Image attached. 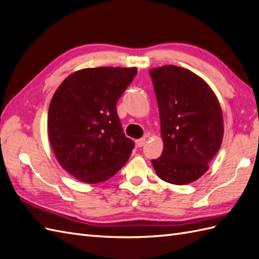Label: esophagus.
<instances>
[{"instance_id":"obj_1","label":"esophagus","mask_w":259,"mask_h":259,"mask_svg":"<svg viewBox=\"0 0 259 259\" xmlns=\"http://www.w3.org/2000/svg\"><path fill=\"white\" fill-rule=\"evenodd\" d=\"M145 142H146V138H141V140H137L136 141V145L138 147H143Z\"/></svg>"}]
</instances>
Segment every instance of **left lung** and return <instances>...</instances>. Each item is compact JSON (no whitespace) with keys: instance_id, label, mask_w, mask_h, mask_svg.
Masks as SVG:
<instances>
[{"instance_id":"left-lung-1","label":"left lung","mask_w":259,"mask_h":259,"mask_svg":"<svg viewBox=\"0 0 259 259\" xmlns=\"http://www.w3.org/2000/svg\"><path fill=\"white\" fill-rule=\"evenodd\" d=\"M160 116L163 149L151 160L158 177L172 185L198 180L223 140V114L215 93L199 75L174 65L150 69Z\"/></svg>"}]
</instances>
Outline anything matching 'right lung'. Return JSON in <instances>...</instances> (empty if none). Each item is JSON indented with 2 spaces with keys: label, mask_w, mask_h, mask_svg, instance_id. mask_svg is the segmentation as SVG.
<instances>
[{
  "label": "right lung",
  "mask_w": 259,
  "mask_h": 259,
  "mask_svg": "<svg viewBox=\"0 0 259 259\" xmlns=\"http://www.w3.org/2000/svg\"><path fill=\"white\" fill-rule=\"evenodd\" d=\"M137 69L87 68L61 82L50 101L48 137L57 160L75 179L99 184L112 178L134 148L116 103Z\"/></svg>",
  "instance_id": "right-lung-1"
}]
</instances>
